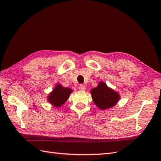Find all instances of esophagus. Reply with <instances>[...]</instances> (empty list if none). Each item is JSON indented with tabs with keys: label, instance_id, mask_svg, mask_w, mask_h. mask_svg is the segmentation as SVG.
<instances>
[{
	"label": "esophagus",
	"instance_id": "esophagus-1",
	"mask_svg": "<svg viewBox=\"0 0 161 161\" xmlns=\"http://www.w3.org/2000/svg\"><path fill=\"white\" fill-rule=\"evenodd\" d=\"M79 89L80 90V91H85L86 89V86L84 85H80Z\"/></svg>",
	"mask_w": 161,
	"mask_h": 161
}]
</instances>
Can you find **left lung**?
Listing matches in <instances>:
<instances>
[{"label":"left lung","instance_id":"8db88e82","mask_svg":"<svg viewBox=\"0 0 161 161\" xmlns=\"http://www.w3.org/2000/svg\"><path fill=\"white\" fill-rule=\"evenodd\" d=\"M94 103L101 109H108L114 107L119 100L118 92L109 88L103 82H99L96 88L91 90Z\"/></svg>","mask_w":161,"mask_h":161}]
</instances>
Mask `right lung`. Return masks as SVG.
<instances>
[{"mask_svg":"<svg viewBox=\"0 0 161 161\" xmlns=\"http://www.w3.org/2000/svg\"><path fill=\"white\" fill-rule=\"evenodd\" d=\"M72 91L71 89L63 87L61 85L58 84L48 95L47 101L52 105L59 108L67 101Z\"/></svg>","mask_w":161,"mask_h":161,"instance_id":"right-lung-1","label":"right lung"}]
</instances>
